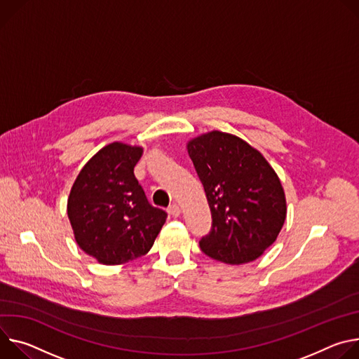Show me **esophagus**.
<instances>
[{"mask_svg":"<svg viewBox=\"0 0 359 359\" xmlns=\"http://www.w3.org/2000/svg\"><path fill=\"white\" fill-rule=\"evenodd\" d=\"M167 211H168V214H170L171 217H178V215L181 214V208L178 207V204H172V205H170Z\"/></svg>","mask_w":359,"mask_h":359,"instance_id":"1","label":"esophagus"}]
</instances>
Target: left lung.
Here are the masks:
<instances>
[{
	"instance_id": "left-lung-1",
	"label": "left lung",
	"mask_w": 359,
	"mask_h": 359,
	"mask_svg": "<svg viewBox=\"0 0 359 359\" xmlns=\"http://www.w3.org/2000/svg\"><path fill=\"white\" fill-rule=\"evenodd\" d=\"M188 154L212 218L200 241L203 252L231 265L261 257L287 217L284 189L272 167L250 144L221 131L192 140Z\"/></svg>"
}]
</instances>
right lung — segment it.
I'll return each mask as SVG.
<instances>
[{"label":"right lung","instance_id":"obj_1","mask_svg":"<svg viewBox=\"0 0 359 359\" xmlns=\"http://www.w3.org/2000/svg\"><path fill=\"white\" fill-rule=\"evenodd\" d=\"M141 155L140 147L112 142L90 159L71 188L67 211L75 241L101 264L145 255L167 219L134 175Z\"/></svg>","mask_w":359,"mask_h":359}]
</instances>
